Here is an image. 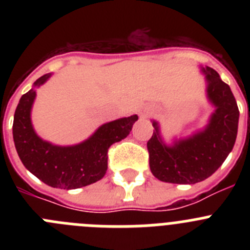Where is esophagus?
<instances>
[{
    "label": "esophagus",
    "instance_id": "obj_1",
    "mask_svg": "<svg viewBox=\"0 0 250 250\" xmlns=\"http://www.w3.org/2000/svg\"><path fill=\"white\" fill-rule=\"evenodd\" d=\"M141 114H143V116H146V115H149V112L144 111V112H141Z\"/></svg>",
    "mask_w": 250,
    "mask_h": 250
}]
</instances>
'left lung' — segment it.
I'll return each instance as SVG.
<instances>
[{
  "instance_id": "8db88e82",
  "label": "left lung",
  "mask_w": 250,
  "mask_h": 250,
  "mask_svg": "<svg viewBox=\"0 0 250 250\" xmlns=\"http://www.w3.org/2000/svg\"><path fill=\"white\" fill-rule=\"evenodd\" d=\"M207 74L208 98L215 105L210 123L204 131L167 146L159 135L158 124L147 141L152 175L174 184H195L214 174L224 163L237 139L239 109L228 83L210 67Z\"/></svg>"
}]
</instances>
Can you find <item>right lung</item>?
<instances>
[{
  "instance_id": "1",
  "label": "right lung",
  "mask_w": 250,
  "mask_h": 250,
  "mask_svg": "<svg viewBox=\"0 0 250 250\" xmlns=\"http://www.w3.org/2000/svg\"><path fill=\"white\" fill-rule=\"evenodd\" d=\"M50 75L35 81L42 85ZM34 89L22 95L13 118V141L22 164L48 187L77 189L104 178L107 170V151L114 143L129 135L138 115L104 124L89 140L75 146H56L41 140L31 124Z\"/></svg>"
}]
</instances>
